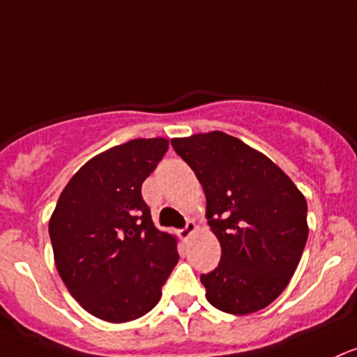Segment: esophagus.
Here are the masks:
<instances>
[{"label":"esophagus","mask_w":357,"mask_h":357,"mask_svg":"<svg viewBox=\"0 0 357 357\" xmlns=\"http://www.w3.org/2000/svg\"><path fill=\"white\" fill-rule=\"evenodd\" d=\"M195 232H197V223H195V222H188L185 229L179 230V237H181L183 241H188V238L191 237V234H195Z\"/></svg>","instance_id":"34e87169"}]
</instances>
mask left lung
Masks as SVG:
<instances>
[{"label": "left lung", "instance_id": "obj_1", "mask_svg": "<svg viewBox=\"0 0 357 357\" xmlns=\"http://www.w3.org/2000/svg\"><path fill=\"white\" fill-rule=\"evenodd\" d=\"M206 197L220 242L217 268L202 274L206 300L248 315L273 303L296 271L308 237L307 199L271 159L220 130L172 139Z\"/></svg>", "mask_w": 357, "mask_h": 357}]
</instances>
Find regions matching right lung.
Masks as SVG:
<instances>
[{"instance_id":"1","label":"right lung","mask_w":357,"mask_h":357,"mask_svg":"<svg viewBox=\"0 0 357 357\" xmlns=\"http://www.w3.org/2000/svg\"><path fill=\"white\" fill-rule=\"evenodd\" d=\"M167 147L162 137L134 139L95 155L70 178L49 220L59 276L105 322L151 312L179 259L178 238L154 225L140 191Z\"/></svg>"}]
</instances>
